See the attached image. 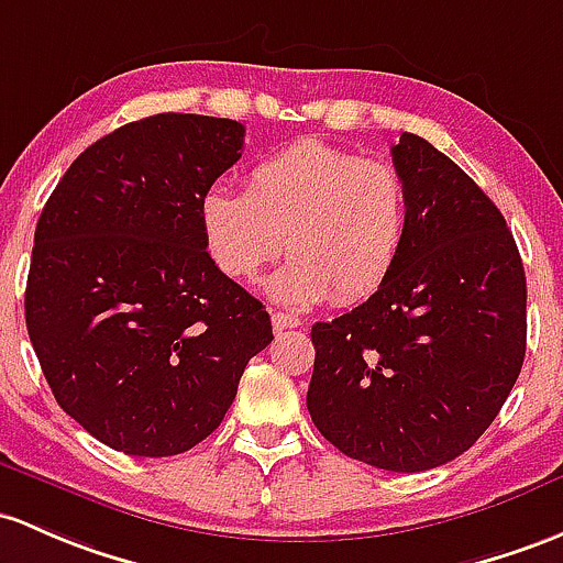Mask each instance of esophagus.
Returning <instances> with one entry per match:
<instances>
[{
	"instance_id": "34e87169",
	"label": "esophagus",
	"mask_w": 563,
	"mask_h": 563,
	"mask_svg": "<svg viewBox=\"0 0 563 563\" xmlns=\"http://www.w3.org/2000/svg\"><path fill=\"white\" fill-rule=\"evenodd\" d=\"M271 322H274V330H276V332L300 328V319L292 317V313H284V311H276L274 317H271Z\"/></svg>"
}]
</instances>
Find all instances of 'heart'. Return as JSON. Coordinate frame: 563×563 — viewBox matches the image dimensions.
<instances>
[{
	"label": "heart",
	"instance_id": "obj_1",
	"mask_svg": "<svg viewBox=\"0 0 563 563\" xmlns=\"http://www.w3.org/2000/svg\"><path fill=\"white\" fill-rule=\"evenodd\" d=\"M217 268L252 282L284 252L268 284L284 306L367 300L395 268L408 225V187L391 163L322 139H298L260 158L246 192L211 185L198 203Z\"/></svg>",
	"mask_w": 563,
	"mask_h": 563
}]
</instances>
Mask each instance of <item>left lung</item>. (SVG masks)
<instances>
[{
    "instance_id": "obj_1",
    "label": "left lung",
    "mask_w": 563,
    "mask_h": 563,
    "mask_svg": "<svg viewBox=\"0 0 563 563\" xmlns=\"http://www.w3.org/2000/svg\"><path fill=\"white\" fill-rule=\"evenodd\" d=\"M391 161L408 187L395 268L362 306L317 322L306 405L346 456L391 473L451 462L492 427L526 354V276L492 198L427 139Z\"/></svg>"
}]
</instances>
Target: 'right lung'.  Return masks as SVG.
I'll return each instance as SVG.
<instances>
[{
  "label": "right lung",
  "instance_id": "1",
  "mask_svg": "<svg viewBox=\"0 0 563 563\" xmlns=\"http://www.w3.org/2000/svg\"><path fill=\"white\" fill-rule=\"evenodd\" d=\"M244 125L163 112L90 144L34 231L26 328L58 405L129 456H174L225 419L271 317L207 252L198 203Z\"/></svg>",
  "mask_w": 563,
  "mask_h": 563
}]
</instances>
